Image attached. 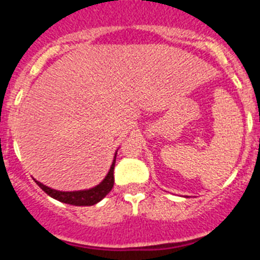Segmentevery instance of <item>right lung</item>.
Wrapping results in <instances>:
<instances>
[{
    "label": "right lung",
    "mask_w": 260,
    "mask_h": 260,
    "mask_svg": "<svg viewBox=\"0 0 260 260\" xmlns=\"http://www.w3.org/2000/svg\"><path fill=\"white\" fill-rule=\"evenodd\" d=\"M116 156L117 151L114 153L113 162L110 165V169L108 172V174L105 176L104 180L99 185L93 186L91 189L87 190H78V191H59V190L50 189L48 186L43 185L41 182L35 180V182L38 183L39 187H40L43 191L47 192L49 197H52L53 199H57V201L62 202V203L71 204V206H93V204L99 203L103 198H105L109 191L113 187L114 183V164H116Z\"/></svg>",
    "instance_id": "obj_1"
}]
</instances>
